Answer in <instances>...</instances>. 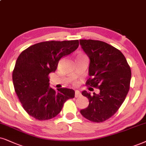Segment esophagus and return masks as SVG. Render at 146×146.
<instances>
[{
    "instance_id": "34e87169",
    "label": "esophagus",
    "mask_w": 146,
    "mask_h": 146,
    "mask_svg": "<svg viewBox=\"0 0 146 146\" xmlns=\"http://www.w3.org/2000/svg\"><path fill=\"white\" fill-rule=\"evenodd\" d=\"M81 93L79 90H75V98H78L79 96H81Z\"/></svg>"
}]
</instances>
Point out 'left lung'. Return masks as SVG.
Here are the masks:
<instances>
[{"label": "left lung", "instance_id": "left-lung-1", "mask_svg": "<svg viewBox=\"0 0 146 146\" xmlns=\"http://www.w3.org/2000/svg\"><path fill=\"white\" fill-rule=\"evenodd\" d=\"M83 50L90 59L86 84L98 88V94L84 90L82 94L89 100L87 108L80 110L90 121L102 123L114 115L122 105L129 90L131 71L124 55L106 42L80 40Z\"/></svg>", "mask_w": 146, "mask_h": 146}]
</instances>
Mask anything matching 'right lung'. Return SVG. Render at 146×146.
<instances>
[{"label":"right lung","mask_w":146,"mask_h":146,"mask_svg":"<svg viewBox=\"0 0 146 146\" xmlns=\"http://www.w3.org/2000/svg\"><path fill=\"white\" fill-rule=\"evenodd\" d=\"M79 46L78 40L43 42L31 46L18 56L13 72V82L24 110L35 119H52L64 103L75 97V91L50 87L48 75L56 70L58 61Z\"/></svg>","instance_id":"right-lung-1"}]
</instances>
